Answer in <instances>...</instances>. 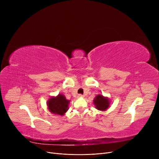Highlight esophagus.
<instances>
[{"label":"esophagus","mask_w":159,"mask_h":159,"mask_svg":"<svg viewBox=\"0 0 159 159\" xmlns=\"http://www.w3.org/2000/svg\"><path fill=\"white\" fill-rule=\"evenodd\" d=\"M78 97H84V95H82V94H79Z\"/></svg>","instance_id":"obj_1"}]
</instances>
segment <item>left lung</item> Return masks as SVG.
Listing matches in <instances>:
<instances>
[{
  "mask_svg": "<svg viewBox=\"0 0 159 159\" xmlns=\"http://www.w3.org/2000/svg\"><path fill=\"white\" fill-rule=\"evenodd\" d=\"M94 104L96 108L98 110H106L110 105L109 99L103 97L102 95H97L94 99Z\"/></svg>",
  "mask_w": 159,
  "mask_h": 159,
  "instance_id": "obj_1",
  "label": "left lung"
}]
</instances>
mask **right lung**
Returning <instances> with one entry per match:
<instances>
[{"label": "right lung", "mask_w": 159, "mask_h": 159, "mask_svg": "<svg viewBox=\"0 0 159 159\" xmlns=\"http://www.w3.org/2000/svg\"><path fill=\"white\" fill-rule=\"evenodd\" d=\"M70 101L66 97L59 94L56 97H52L48 101V107L49 110L52 113L63 115L68 109Z\"/></svg>", "instance_id": "right-lung-1"}]
</instances>
